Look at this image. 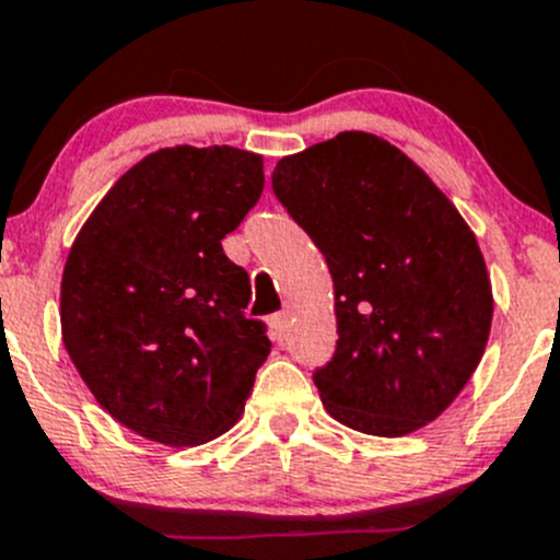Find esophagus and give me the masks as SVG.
Segmentation results:
<instances>
[{
  "mask_svg": "<svg viewBox=\"0 0 560 560\" xmlns=\"http://www.w3.org/2000/svg\"><path fill=\"white\" fill-rule=\"evenodd\" d=\"M287 325H290V312H279L270 317V328H273V336L279 341L287 336Z\"/></svg>",
  "mask_w": 560,
  "mask_h": 560,
  "instance_id": "1",
  "label": "esophagus"
}]
</instances>
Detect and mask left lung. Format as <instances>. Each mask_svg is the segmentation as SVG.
<instances>
[{"instance_id": "8db88e82", "label": "left lung", "mask_w": 560, "mask_h": 560, "mask_svg": "<svg viewBox=\"0 0 560 560\" xmlns=\"http://www.w3.org/2000/svg\"><path fill=\"white\" fill-rule=\"evenodd\" d=\"M270 180L334 276L339 341L314 369L325 410L377 438L435 421L479 366L492 323L463 215L405 153L361 130L281 159Z\"/></svg>"}]
</instances>
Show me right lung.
Wrapping results in <instances>:
<instances>
[{
	"mask_svg": "<svg viewBox=\"0 0 560 560\" xmlns=\"http://www.w3.org/2000/svg\"><path fill=\"white\" fill-rule=\"evenodd\" d=\"M246 150L166 148L125 172L62 273V341L119 424L166 446L230 430L270 352L248 273L221 248L262 197Z\"/></svg>",
	"mask_w": 560,
	"mask_h": 560,
	"instance_id": "obj_1",
	"label": "right lung"
}]
</instances>
